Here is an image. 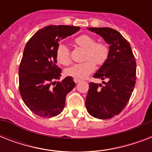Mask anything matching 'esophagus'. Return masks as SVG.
<instances>
[{
    "mask_svg": "<svg viewBox=\"0 0 152 152\" xmlns=\"http://www.w3.org/2000/svg\"><path fill=\"white\" fill-rule=\"evenodd\" d=\"M74 81H75V83H79V82H80L81 80L80 79H77V78H74Z\"/></svg>",
    "mask_w": 152,
    "mask_h": 152,
    "instance_id": "esophagus-1",
    "label": "esophagus"
}]
</instances>
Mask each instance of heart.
<instances>
[{
  "mask_svg": "<svg viewBox=\"0 0 152 152\" xmlns=\"http://www.w3.org/2000/svg\"><path fill=\"white\" fill-rule=\"evenodd\" d=\"M75 43L84 49L83 59L84 61L66 69V74L74 78H85L95 69V64L102 65L109 57L108 46L102 42H95V39L88 34H82L75 39ZM56 57L59 63L67 65L71 62L70 51L64 44H60L56 50Z\"/></svg>",
  "mask_w": 152,
  "mask_h": 152,
  "instance_id": "obj_1",
  "label": "heart"
}]
</instances>
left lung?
I'll use <instances>...</instances> for the list:
<instances>
[{"mask_svg": "<svg viewBox=\"0 0 152 152\" xmlns=\"http://www.w3.org/2000/svg\"><path fill=\"white\" fill-rule=\"evenodd\" d=\"M110 45L106 61L93 77L102 84L89 83L86 108L91 115L99 119H109L118 115L127 105L137 80V63L129 42L110 27H89Z\"/></svg>", "mask_w": 152, "mask_h": 152, "instance_id": "obj_1", "label": "left lung"}]
</instances>
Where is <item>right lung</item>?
Here are the masks:
<instances>
[{"label": "right lung", "mask_w": 152, "mask_h": 152, "mask_svg": "<svg viewBox=\"0 0 152 152\" xmlns=\"http://www.w3.org/2000/svg\"><path fill=\"white\" fill-rule=\"evenodd\" d=\"M80 29L50 25L39 30L27 42L19 67V89L26 106L36 115L52 118L61 113L65 98L76 85L71 76H61L56 50L59 42Z\"/></svg>", "instance_id": "right-lung-1"}]
</instances>
